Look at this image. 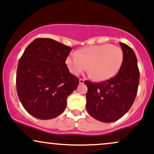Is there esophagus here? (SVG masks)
Wrapping results in <instances>:
<instances>
[{
	"label": "esophagus",
	"instance_id": "1",
	"mask_svg": "<svg viewBox=\"0 0 154 154\" xmlns=\"http://www.w3.org/2000/svg\"><path fill=\"white\" fill-rule=\"evenodd\" d=\"M79 82H80V84H83L84 82H85V80H82V79H80Z\"/></svg>",
	"mask_w": 154,
	"mask_h": 154
}]
</instances>
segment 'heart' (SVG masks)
I'll list each match as a JSON object with an SVG mask.
<instances>
[{
  "label": "heart",
  "mask_w": 154,
  "mask_h": 154,
  "mask_svg": "<svg viewBox=\"0 0 154 154\" xmlns=\"http://www.w3.org/2000/svg\"><path fill=\"white\" fill-rule=\"evenodd\" d=\"M124 53L119 47L104 44L85 47L67 57L66 60L69 72L80 75L88 69L95 79L105 81L118 74L122 66Z\"/></svg>",
  "instance_id": "b5f03b06"
}]
</instances>
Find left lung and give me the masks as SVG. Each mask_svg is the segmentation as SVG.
<instances>
[{
	"mask_svg": "<svg viewBox=\"0 0 154 154\" xmlns=\"http://www.w3.org/2000/svg\"><path fill=\"white\" fill-rule=\"evenodd\" d=\"M124 60L118 73L112 78L98 83L85 81L88 87L86 108L95 119L114 122L129 111L137 93L140 72L134 52L120 42Z\"/></svg>",
	"mask_w": 154,
	"mask_h": 154,
	"instance_id": "1",
	"label": "left lung"
}]
</instances>
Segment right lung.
I'll use <instances>...</instances> for the list:
<instances>
[{
  "label": "right lung",
  "mask_w": 154,
  "mask_h": 154,
  "mask_svg": "<svg viewBox=\"0 0 154 154\" xmlns=\"http://www.w3.org/2000/svg\"><path fill=\"white\" fill-rule=\"evenodd\" d=\"M72 49L51 38H36L27 47L17 71V91L33 117L52 119L63 112L79 79L65 63Z\"/></svg>",
  "instance_id": "right-lung-1"
}]
</instances>
